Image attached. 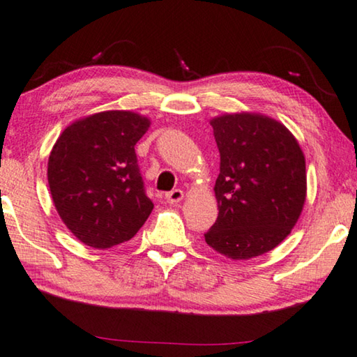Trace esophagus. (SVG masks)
<instances>
[{"label": "esophagus", "instance_id": "obj_1", "mask_svg": "<svg viewBox=\"0 0 357 357\" xmlns=\"http://www.w3.org/2000/svg\"><path fill=\"white\" fill-rule=\"evenodd\" d=\"M165 199L168 200V204H179V202L184 199V192L181 189H173L172 192L165 195Z\"/></svg>", "mask_w": 357, "mask_h": 357}]
</instances>
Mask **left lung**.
Wrapping results in <instances>:
<instances>
[{
  "label": "left lung",
  "instance_id": "obj_1",
  "mask_svg": "<svg viewBox=\"0 0 357 357\" xmlns=\"http://www.w3.org/2000/svg\"><path fill=\"white\" fill-rule=\"evenodd\" d=\"M220 151L218 218L205 242L231 259H250L289 236L306 200V162L295 136L261 114L210 121Z\"/></svg>",
  "mask_w": 357,
  "mask_h": 357
}]
</instances>
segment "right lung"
Wrapping results in <instances>:
<instances>
[{
    "label": "right lung",
    "instance_id": "right-lung-1",
    "mask_svg": "<svg viewBox=\"0 0 357 357\" xmlns=\"http://www.w3.org/2000/svg\"><path fill=\"white\" fill-rule=\"evenodd\" d=\"M147 116L107 110L73 121L47 160V183L63 225L93 248H110L136 236L153 204L137 167L136 142Z\"/></svg>",
    "mask_w": 357,
    "mask_h": 357
}]
</instances>
